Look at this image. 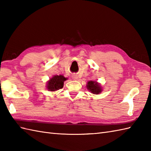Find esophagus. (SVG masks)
Segmentation results:
<instances>
[{
  "label": "esophagus",
  "instance_id": "esophagus-1",
  "mask_svg": "<svg viewBox=\"0 0 151 151\" xmlns=\"http://www.w3.org/2000/svg\"><path fill=\"white\" fill-rule=\"evenodd\" d=\"M72 78L73 80H77L78 79V76L76 75H73L72 76Z\"/></svg>",
  "mask_w": 151,
  "mask_h": 151
}]
</instances>
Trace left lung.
Returning <instances> with one entry per match:
<instances>
[{
    "label": "left lung",
    "mask_w": 151,
    "mask_h": 151,
    "mask_svg": "<svg viewBox=\"0 0 151 151\" xmlns=\"http://www.w3.org/2000/svg\"><path fill=\"white\" fill-rule=\"evenodd\" d=\"M86 87H87L89 91H90V92L93 94L97 95L101 93L102 91V88L101 86L96 81H89Z\"/></svg>",
    "instance_id": "8db88e82"
}]
</instances>
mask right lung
Masks as SVG:
<instances>
[{
    "mask_svg": "<svg viewBox=\"0 0 151 151\" xmlns=\"http://www.w3.org/2000/svg\"><path fill=\"white\" fill-rule=\"evenodd\" d=\"M67 78L62 75H54L47 82V88L50 91H56L63 87V82Z\"/></svg>",
    "mask_w": 151,
    "mask_h": 151,
    "instance_id": "right-lung-1",
    "label": "right lung"
}]
</instances>
